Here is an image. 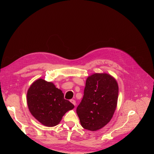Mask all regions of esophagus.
I'll return each instance as SVG.
<instances>
[{"instance_id":"obj_1","label":"esophagus","mask_w":154,"mask_h":154,"mask_svg":"<svg viewBox=\"0 0 154 154\" xmlns=\"http://www.w3.org/2000/svg\"><path fill=\"white\" fill-rule=\"evenodd\" d=\"M70 101H71V103H72L74 106H75V105H76V101L74 100H70Z\"/></svg>"}]
</instances>
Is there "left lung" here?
Instances as JSON below:
<instances>
[{
	"mask_svg": "<svg viewBox=\"0 0 154 154\" xmlns=\"http://www.w3.org/2000/svg\"><path fill=\"white\" fill-rule=\"evenodd\" d=\"M118 85L106 73H95L87 78L83 97L76 109L81 125L96 131L112 118L117 106Z\"/></svg>",
	"mask_w": 154,
	"mask_h": 154,
	"instance_id": "1",
	"label": "left lung"
}]
</instances>
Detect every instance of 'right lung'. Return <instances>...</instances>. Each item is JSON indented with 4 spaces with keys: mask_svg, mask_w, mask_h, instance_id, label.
I'll return each mask as SVG.
<instances>
[{
    "mask_svg": "<svg viewBox=\"0 0 154 154\" xmlns=\"http://www.w3.org/2000/svg\"><path fill=\"white\" fill-rule=\"evenodd\" d=\"M27 103L31 114L46 127L57 125L74 105L64 99L62 91L52 82L43 79L32 83L27 93Z\"/></svg>",
    "mask_w": 154,
    "mask_h": 154,
    "instance_id": "right-lung-1",
    "label": "right lung"
}]
</instances>
